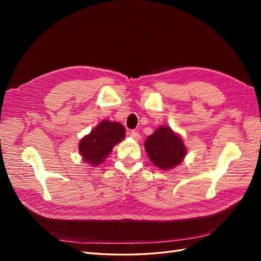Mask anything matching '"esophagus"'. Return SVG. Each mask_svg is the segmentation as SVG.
Wrapping results in <instances>:
<instances>
[{
  "instance_id": "obj_1",
  "label": "esophagus",
  "mask_w": 261,
  "mask_h": 261,
  "mask_svg": "<svg viewBox=\"0 0 261 261\" xmlns=\"http://www.w3.org/2000/svg\"><path fill=\"white\" fill-rule=\"evenodd\" d=\"M129 135H130L132 138H134L135 140H139V139H140V135H139V134H138L136 130H132V132L129 133Z\"/></svg>"
}]
</instances>
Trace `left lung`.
Here are the masks:
<instances>
[{
	"label": "left lung",
	"instance_id": "1",
	"mask_svg": "<svg viewBox=\"0 0 261 261\" xmlns=\"http://www.w3.org/2000/svg\"><path fill=\"white\" fill-rule=\"evenodd\" d=\"M145 149L150 161L164 171L179 165L187 153L183 138L167 125L159 126L147 137Z\"/></svg>",
	"mask_w": 261,
	"mask_h": 261
}]
</instances>
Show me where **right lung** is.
I'll use <instances>...</instances> for the list:
<instances>
[{"instance_id": "1", "label": "right lung", "mask_w": 261, "mask_h": 261, "mask_svg": "<svg viewBox=\"0 0 261 261\" xmlns=\"http://www.w3.org/2000/svg\"><path fill=\"white\" fill-rule=\"evenodd\" d=\"M125 133L121 123L109 120L101 121L78 144L83 161L91 167H98L103 163L112 152L113 147L125 138Z\"/></svg>"}]
</instances>
